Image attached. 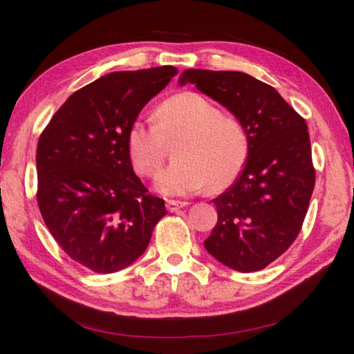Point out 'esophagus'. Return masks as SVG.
<instances>
[{
	"mask_svg": "<svg viewBox=\"0 0 354 354\" xmlns=\"http://www.w3.org/2000/svg\"><path fill=\"white\" fill-rule=\"evenodd\" d=\"M167 210L169 212H178L179 209H183V207L187 205L185 201H167Z\"/></svg>",
	"mask_w": 354,
	"mask_h": 354,
	"instance_id": "esophagus-1",
	"label": "esophagus"
}]
</instances>
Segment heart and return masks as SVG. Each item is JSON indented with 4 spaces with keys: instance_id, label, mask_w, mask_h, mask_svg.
Returning a JSON list of instances; mask_svg holds the SVG:
<instances>
[{
    "instance_id": "heart-1",
    "label": "heart",
    "mask_w": 354,
    "mask_h": 354,
    "mask_svg": "<svg viewBox=\"0 0 354 354\" xmlns=\"http://www.w3.org/2000/svg\"><path fill=\"white\" fill-rule=\"evenodd\" d=\"M181 138L173 151L176 162L162 171L158 190L164 195H190L210 185L213 192L236 181L248 158V136L242 124L195 92L165 100L155 112V126L136 121L127 131L133 169L155 178L165 159V144Z\"/></svg>"
}]
</instances>
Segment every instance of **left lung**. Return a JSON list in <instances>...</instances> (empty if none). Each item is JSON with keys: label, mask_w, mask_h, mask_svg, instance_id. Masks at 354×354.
Segmentation results:
<instances>
[{"label": "left lung", "mask_w": 354, "mask_h": 354, "mask_svg": "<svg viewBox=\"0 0 354 354\" xmlns=\"http://www.w3.org/2000/svg\"><path fill=\"white\" fill-rule=\"evenodd\" d=\"M187 82L233 113L248 136L244 170L213 199L218 223L204 247L236 272H258L293 244L307 214L316 176L306 120L247 73L187 68L179 86Z\"/></svg>", "instance_id": "left-lung-1"}]
</instances>
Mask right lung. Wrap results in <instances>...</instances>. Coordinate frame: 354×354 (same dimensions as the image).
Segmentation results:
<instances>
[{
  "label": "right lung",
  "instance_id": "obj_1",
  "mask_svg": "<svg viewBox=\"0 0 354 354\" xmlns=\"http://www.w3.org/2000/svg\"><path fill=\"white\" fill-rule=\"evenodd\" d=\"M176 67L101 76L67 98L39 136L38 207L55 241L96 273L129 267L167 210L135 175L127 131Z\"/></svg>",
  "mask_w": 354,
  "mask_h": 354
}]
</instances>
